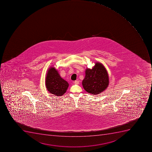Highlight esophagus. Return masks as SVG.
Wrapping results in <instances>:
<instances>
[{"label": "esophagus", "mask_w": 152, "mask_h": 152, "mask_svg": "<svg viewBox=\"0 0 152 152\" xmlns=\"http://www.w3.org/2000/svg\"><path fill=\"white\" fill-rule=\"evenodd\" d=\"M79 81H78V80L75 81V82H74V83H75V84H77V85L79 84Z\"/></svg>", "instance_id": "34e87169"}]
</instances>
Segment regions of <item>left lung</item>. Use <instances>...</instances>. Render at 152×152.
Listing matches in <instances>:
<instances>
[{
  "mask_svg": "<svg viewBox=\"0 0 152 152\" xmlns=\"http://www.w3.org/2000/svg\"><path fill=\"white\" fill-rule=\"evenodd\" d=\"M85 74L82 85L88 93L97 95L107 87L109 83L108 74L102 64L96 63L93 69H86Z\"/></svg>",
  "mask_w": 152,
  "mask_h": 152,
  "instance_id": "8db88e82",
  "label": "left lung"
}]
</instances>
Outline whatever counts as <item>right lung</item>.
I'll return each instance as SVG.
<instances>
[{
  "label": "right lung",
  "mask_w": 152,
  "mask_h": 152,
  "mask_svg": "<svg viewBox=\"0 0 152 152\" xmlns=\"http://www.w3.org/2000/svg\"><path fill=\"white\" fill-rule=\"evenodd\" d=\"M45 85L48 91L56 96L64 95L69 86L68 82L60 77L54 67L50 68L48 71Z\"/></svg>",
  "instance_id": "add662e5"
}]
</instances>
